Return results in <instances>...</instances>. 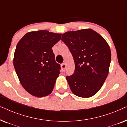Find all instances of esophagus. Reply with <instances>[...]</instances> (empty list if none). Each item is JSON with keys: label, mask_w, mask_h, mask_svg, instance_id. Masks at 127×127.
Segmentation results:
<instances>
[{"label": "esophagus", "mask_w": 127, "mask_h": 127, "mask_svg": "<svg viewBox=\"0 0 127 127\" xmlns=\"http://www.w3.org/2000/svg\"><path fill=\"white\" fill-rule=\"evenodd\" d=\"M66 64H65V63L62 64V65H61V67H62V70H63L64 71L65 70V68H66Z\"/></svg>", "instance_id": "obj_1"}]
</instances>
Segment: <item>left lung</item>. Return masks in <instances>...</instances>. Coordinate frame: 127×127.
I'll return each mask as SVG.
<instances>
[{
  "label": "left lung",
  "mask_w": 127,
  "mask_h": 127,
  "mask_svg": "<svg viewBox=\"0 0 127 127\" xmlns=\"http://www.w3.org/2000/svg\"><path fill=\"white\" fill-rule=\"evenodd\" d=\"M62 41L74 61V72L66 78L72 93L81 98L94 95L103 86L111 61V51L103 37L93 29L67 32Z\"/></svg>",
  "instance_id": "left-lung-1"
}]
</instances>
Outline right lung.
Here are the masks:
<instances>
[{
    "mask_svg": "<svg viewBox=\"0 0 127 127\" xmlns=\"http://www.w3.org/2000/svg\"><path fill=\"white\" fill-rule=\"evenodd\" d=\"M61 34L38 31L26 33L17 45L13 64L21 84L36 97L49 95L60 73L52 47Z\"/></svg>",
    "mask_w": 127,
    "mask_h": 127,
    "instance_id": "add662e5",
    "label": "right lung"
}]
</instances>
